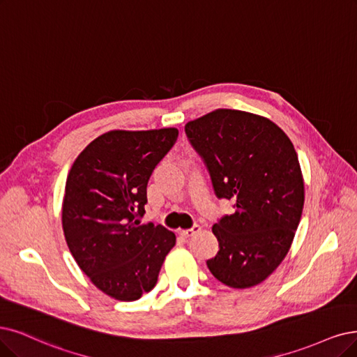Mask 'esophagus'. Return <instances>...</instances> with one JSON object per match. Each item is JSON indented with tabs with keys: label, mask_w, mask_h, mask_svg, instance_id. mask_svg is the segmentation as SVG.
Instances as JSON below:
<instances>
[{
	"label": "esophagus",
	"mask_w": 357,
	"mask_h": 357,
	"mask_svg": "<svg viewBox=\"0 0 357 357\" xmlns=\"http://www.w3.org/2000/svg\"><path fill=\"white\" fill-rule=\"evenodd\" d=\"M202 231V227L200 225H194L192 228H190V229H181V235L182 236H192L194 234H197V232H200Z\"/></svg>",
	"instance_id": "esophagus-1"
}]
</instances>
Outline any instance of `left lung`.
I'll use <instances>...</instances> for the list:
<instances>
[{"instance_id":"obj_1","label":"left lung","mask_w":357,"mask_h":357,"mask_svg":"<svg viewBox=\"0 0 357 357\" xmlns=\"http://www.w3.org/2000/svg\"><path fill=\"white\" fill-rule=\"evenodd\" d=\"M185 134L218 199L235 208L212 228L219 252L207 268L228 287H255L280 266L301 218L305 182L294 145L269 119L231 109L188 122Z\"/></svg>"}]
</instances>
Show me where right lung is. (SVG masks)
Here are the masks:
<instances>
[{
  "label": "right lung",
  "instance_id": "add662e5",
  "mask_svg": "<svg viewBox=\"0 0 357 357\" xmlns=\"http://www.w3.org/2000/svg\"><path fill=\"white\" fill-rule=\"evenodd\" d=\"M176 128L110 130L77 155L66 181L61 222L77 266L104 294L134 301L151 291L176 243L162 225H141L147 183L178 138Z\"/></svg>",
  "mask_w": 357,
  "mask_h": 357
}]
</instances>
